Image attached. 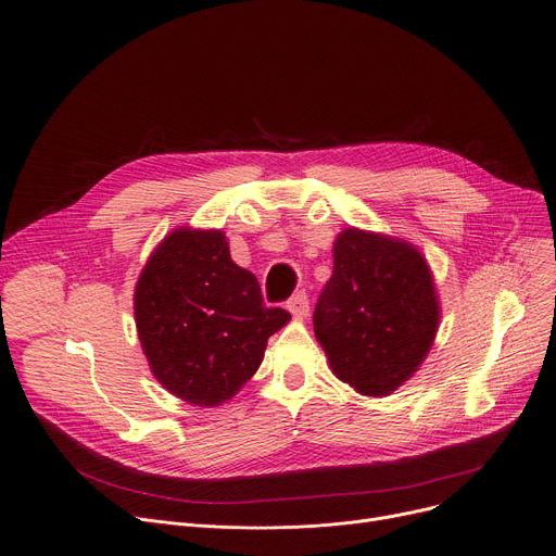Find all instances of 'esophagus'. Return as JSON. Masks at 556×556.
I'll use <instances>...</instances> for the list:
<instances>
[{"mask_svg": "<svg viewBox=\"0 0 556 556\" xmlns=\"http://www.w3.org/2000/svg\"><path fill=\"white\" fill-rule=\"evenodd\" d=\"M286 308H288V313L292 315V317H299V319H304V317H308V313H311V304H308V294L301 290V292H296V294H292L290 299H288V304H286Z\"/></svg>", "mask_w": 556, "mask_h": 556, "instance_id": "esophagus-1", "label": "esophagus"}]
</instances>
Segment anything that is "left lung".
I'll use <instances>...</instances> for the list:
<instances>
[{
	"label": "left lung",
	"mask_w": 556,
	"mask_h": 556,
	"mask_svg": "<svg viewBox=\"0 0 556 556\" xmlns=\"http://www.w3.org/2000/svg\"><path fill=\"white\" fill-rule=\"evenodd\" d=\"M313 315L332 375L364 396H388L424 364L441 306L432 270L410 241L345 228Z\"/></svg>",
	"instance_id": "left-lung-1"
}]
</instances>
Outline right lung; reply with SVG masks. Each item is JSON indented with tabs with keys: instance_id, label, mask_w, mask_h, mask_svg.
<instances>
[{
	"instance_id": "1",
	"label": "right lung",
	"mask_w": 556,
	"mask_h": 556,
	"mask_svg": "<svg viewBox=\"0 0 556 556\" xmlns=\"http://www.w3.org/2000/svg\"><path fill=\"white\" fill-rule=\"evenodd\" d=\"M135 324L155 379L199 408L230 401L262 366L268 337L290 321L266 308L257 277L230 260L217 228L168 232L135 286Z\"/></svg>"
}]
</instances>
